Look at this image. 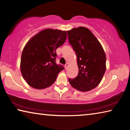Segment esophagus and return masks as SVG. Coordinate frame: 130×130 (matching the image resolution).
I'll list each match as a JSON object with an SVG mask.
<instances>
[{
  "instance_id": "1",
  "label": "esophagus",
  "mask_w": 130,
  "mask_h": 130,
  "mask_svg": "<svg viewBox=\"0 0 130 130\" xmlns=\"http://www.w3.org/2000/svg\"><path fill=\"white\" fill-rule=\"evenodd\" d=\"M68 65H69V63H66V64H65V68L66 69H67Z\"/></svg>"
}]
</instances>
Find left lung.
Listing matches in <instances>:
<instances>
[{"label": "left lung", "instance_id": "left-lung-1", "mask_svg": "<svg viewBox=\"0 0 130 130\" xmlns=\"http://www.w3.org/2000/svg\"><path fill=\"white\" fill-rule=\"evenodd\" d=\"M69 42L77 56V76L69 78L70 85L87 92L99 84L106 70V56L99 41L87 28L79 27L67 31Z\"/></svg>", "mask_w": 130, "mask_h": 130}]
</instances>
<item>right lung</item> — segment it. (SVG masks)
<instances>
[{"instance_id": "right-lung-1", "label": "right lung", "mask_w": 130, "mask_h": 130, "mask_svg": "<svg viewBox=\"0 0 130 130\" xmlns=\"http://www.w3.org/2000/svg\"><path fill=\"white\" fill-rule=\"evenodd\" d=\"M67 37L66 31L48 28L27 42L22 53L21 71L30 87L42 89L51 86L64 69L62 65L56 63V51Z\"/></svg>"}]
</instances>
